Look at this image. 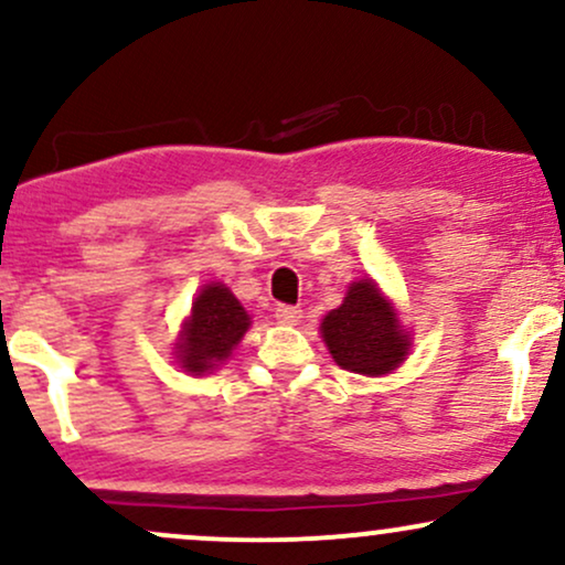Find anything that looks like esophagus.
Masks as SVG:
<instances>
[{
    "instance_id": "1",
    "label": "esophagus",
    "mask_w": 565,
    "mask_h": 565,
    "mask_svg": "<svg viewBox=\"0 0 565 565\" xmlns=\"http://www.w3.org/2000/svg\"><path fill=\"white\" fill-rule=\"evenodd\" d=\"M302 319V310L295 305H278L276 308V321L278 323H297Z\"/></svg>"
}]
</instances>
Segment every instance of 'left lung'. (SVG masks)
Segmentation results:
<instances>
[{
    "label": "left lung",
    "instance_id": "left-lung-1",
    "mask_svg": "<svg viewBox=\"0 0 565 565\" xmlns=\"http://www.w3.org/2000/svg\"><path fill=\"white\" fill-rule=\"evenodd\" d=\"M321 337L337 366L353 374L380 377L406 361L412 337L401 329L393 302L385 300L372 278L348 287L340 308L329 310L321 321Z\"/></svg>",
    "mask_w": 565,
    "mask_h": 565
}]
</instances>
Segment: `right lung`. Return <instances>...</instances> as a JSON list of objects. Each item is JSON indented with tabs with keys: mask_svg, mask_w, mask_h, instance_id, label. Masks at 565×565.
Returning <instances> with one entry per match:
<instances>
[{
	"mask_svg": "<svg viewBox=\"0 0 565 565\" xmlns=\"http://www.w3.org/2000/svg\"><path fill=\"white\" fill-rule=\"evenodd\" d=\"M249 313L225 284H206L193 300L174 355L183 372L204 374L223 364L249 329Z\"/></svg>",
	"mask_w": 565,
	"mask_h": 565,
	"instance_id": "1",
	"label": "right lung"
}]
</instances>
